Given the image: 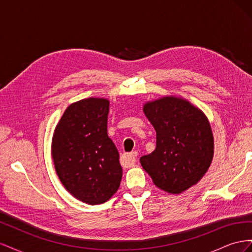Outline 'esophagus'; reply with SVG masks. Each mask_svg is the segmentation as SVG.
<instances>
[{"label": "esophagus", "mask_w": 252, "mask_h": 252, "mask_svg": "<svg viewBox=\"0 0 252 252\" xmlns=\"http://www.w3.org/2000/svg\"><path fill=\"white\" fill-rule=\"evenodd\" d=\"M125 157H126L128 159H130V163L133 164V163L135 162V158H138V152L133 151V152H131V154L126 155Z\"/></svg>", "instance_id": "esophagus-1"}]
</instances>
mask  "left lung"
Returning <instances> with one entry per match:
<instances>
[{
    "label": "left lung",
    "instance_id": "obj_1",
    "mask_svg": "<svg viewBox=\"0 0 252 252\" xmlns=\"http://www.w3.org/2000/svg\"><path fill=\"white\" fill-rule=\"evenodd\" d=\"M157 131L154 152L140 158L156 186L181 193L196 184L213 157V136L204 113L189 102L166 96L144 106Z\"/></svg>",
    "mask_w": 252,
    "mask_h": 252
}]
</instances>
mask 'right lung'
<instances>
[{"label":"right lung","instance_id":"add662e5","mask_svg":"<svg viewBox=\"0 0 252 252\" xmlns=\"http://www.w3.org/2000/svg\"><path fill=\"white\" fill-rule=\"evenodd\" d=\"M109 102L90 97L68 107L52 140V158L64 187L90 205L108 201L120 187L123 170L107 134Z\"/></svg>","mask_w":252,"mask_h":252}]
</instances>
